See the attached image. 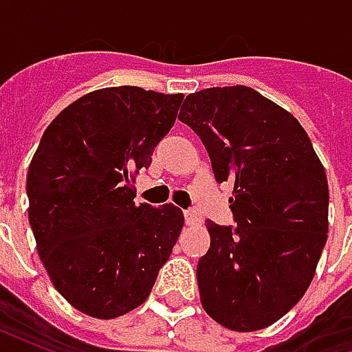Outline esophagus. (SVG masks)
Instances as JSON below:
<instances>
[{
	"label": "esophagus",
	"mask_w": 352,
	"mask_h": 352,
	"mask_svg": "<svg viewBox=\"0 0 352 352\" xmlns=\"http://www.w3.org/2000/svg\"><path fill=\"white\" fill-rule=\"evenodd\" d=\"M184 222L188 224V226H199L201 224V219H199V214L196 211H186L184 213Z\"/></svg>",
	"instance_id": "1"
}]
</instances>
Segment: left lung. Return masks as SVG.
Masks as SVG:
<instances>
[{"label":"left lung","mask_w":352,"mask_h":352,"mask_svg":"<svg viewBox=\"0 0 352 352\" xmlns=\"http://www.w3.org/2000/svg\"><path fill=\"white\" fill-rule=\"evenodd\" d=\"M179 120L206 145L214 179L232 181L237 228L207 221L198 262L201 307L234 332L277 322L302 300L328 234V181L287 109L243 85L186 96Z\"/></svg>","instance_id":"obj_1"}]
</instances>
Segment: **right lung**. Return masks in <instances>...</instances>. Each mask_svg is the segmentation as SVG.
Returning a JSON list of instances; mask_svg holds the SVG:
<instances>
[{"mask_svg":"<svg viewBox=\"0 0 352 352\" xmlns=\"http://www.w3.org/2000/svg\"><path fill=\"white\" fill-rule=\"evenodd\" d=\"M183 94L139 87L85 94L49 124L30 162L28 217L65 302L116 318L145 302L184 224L181 209L135 206V175L171 130Z\"/></svg>","mask_w":352,"mask_h":352,"instance_id":"add662e5","label":"right lung"}]
</instances>
